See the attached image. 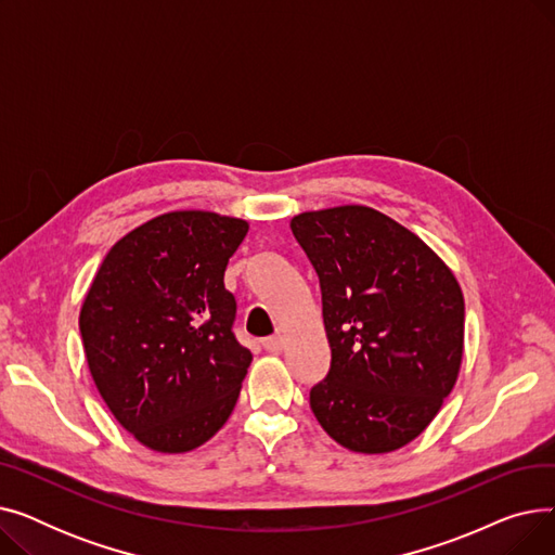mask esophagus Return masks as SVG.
<instances>
[{
	"label": "esophagus",
	"mask_w": 555,
	"mask_h": 555,
	"mask_svg": "<svg viewBox=\"0 0 555 555\" xmlns=\"http://www.w3.org/2000/svg\"><path fill=\"white\" fill-rule=\"evenodd\" d=\"M262 348H266L268 353H279L281 348H283V337H281V335H274V337L262 339Z\"/></svg>",
	"instance_id": "obj_1"
}]
</instances>
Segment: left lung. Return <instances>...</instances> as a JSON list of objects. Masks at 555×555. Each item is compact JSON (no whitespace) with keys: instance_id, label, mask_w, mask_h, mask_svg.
Returning a JSON list of instances; mask_svg holds the SVG:
<instances>
[{"instance_id":"left-lung-1","label":"left lung","mask_w":555,"mask_h":555,"mask_svg":"<svg viewBox=\"0 0 555 555\" xmlns=\"http://www.w3.org/2000/svg\"><path fill=\"white\" fill-rule=\"evenodd\" d=\"M319 276L331 369L310 406L333 439L383 454L414 441L452 391L463 356V295L416 233L369 207L295 216Z\"/></svg>"}]
</instances>
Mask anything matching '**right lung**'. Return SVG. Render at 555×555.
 Instances as JSON below:
<instances>
[{
	"label": "right lung",
	"instance_id": "1",
	"mask_svg": "<svg viewBox=\"0 0 555 555\" xmlns=\"http://www.w3.org/2000/svg\"><path fill=\"white\" fill-rule=\"evenodd\" d=\"M247 222L172 211L130 231L103 258L80 310L99 393L137 441L189 452L236 406L251 353L233 335L227 262Z\"/></svg>",
	"mask_w": 555,
	"mask_h": 555
}]
</instances>
